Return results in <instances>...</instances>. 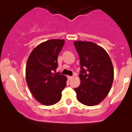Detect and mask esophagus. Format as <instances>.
Here are the masks:
<instances>
[{
    "label": "esophagus",
    "instance_id": "34e87169",
    "mask_svg": "<svg viewBox=\"0 0 132 132\" xmlns=\"http://www.w3.org/2000/svg\"><path fill=\"white\" fill-rule=\"evenodd\" d=\"M73 78V76H68V80H71V79Z\"/></svg>",
    "mask_w": 132,
    "mask_h": 132
}]
</instances>
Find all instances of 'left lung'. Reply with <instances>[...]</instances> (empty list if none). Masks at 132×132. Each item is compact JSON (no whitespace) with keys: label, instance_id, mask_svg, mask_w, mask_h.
Wrapping results in <instances>:
<instances>
[{"label":"left lung","instance_id":"1","mask_svg":"<svg viewBox=\"0 0 132 132\" xmlns=\"http://www.w3.org/2000/svg\"><path fill=\"white\" fill-rule=\"evenodd\" d=\"M79 56L81 84L74 90L78 101L87 106L99 104L109 94L114 79L112 61L106 51L89 41H75Z\"/></svg>","mask_w":132,"mask_h":132}]
</instances>
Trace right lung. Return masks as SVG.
<instances>
[{"instance_id":"add662e5","label":"right lung","mask_w":132,"mask_h":132,"mask_svg":"<svg viewBox=\"0 0 132 132\" xmlns=\"http://www.w3.org/2000/svg\"><path fill=\"white\" fill-rule=\"evenodd\" d=\"M64 41L51 39L39 44L32 51L26 64V78L29 90L34 98L45 106L58 103L66 85V76L54 72Z\"/></svg>"}]
</instances>
